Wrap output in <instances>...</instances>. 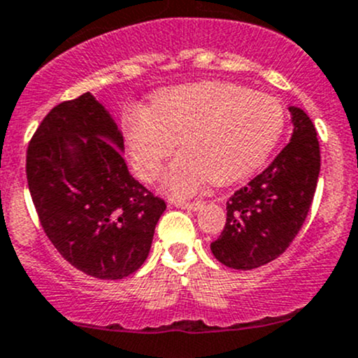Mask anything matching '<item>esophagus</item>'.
Returning <instances> with one entry per match:
<instances>
[{
    "mask_svg": "<svg viewBox=\"0 0 358 358\" xmlns=\"http://www.w3.org/2000/svg\"><path fill=\"white\" fill-rule=\"evenodd\" d=\"M176 208H182V209H189V211H199V209L202 208V202H175Z\"/></svg>",
    "mask_w": 358,
    "mask_h": 358,
    "instance_id": "esophagus-1",
    "label": "esophagus"
}]
</instances>
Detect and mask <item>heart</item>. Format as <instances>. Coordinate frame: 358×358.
I'll return each instance as SVG.
<instances>
[{"instance_id": "heart-1", "label": "heart", "mask_w": 358, "mask_h": 358, "mask_svg": "<svg viewBox=\"0 0 358 358\" xmlns=\"http://www.w3.org/2000/svg\"><path fill=\"white\" fill-rule=\"evenodd\" d=\"M286 126L280 100L232 83L204 81L162 90L147 109L122 115V135L136 175L152 182L176 145L183 152L162 176L171 197L206 183L230 185L258 171Z\"/></svg>"}]
</instances>
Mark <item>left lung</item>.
<instances>
[{"label":"left lung","instance_id":"1","mask_svg":"<svg viewBox=\"0 0 358 358\" xmlns=\"http://www.w3.org/2000/svg\"><path fill=\"white\" fill-rule=\"evenodd\" d=\"M292 135L272 164L227 202V223L211 252L236 270H252L279 258L305 223L320 171L312 119L291 106Z\"/></svg>","mask_w":358,"mask_h":358}]
</instances>
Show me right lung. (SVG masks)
<instances>
[{"instance_id": "add662e5", "label": "right lung", "mask_w": 358, "mask_h": 358, "mask_svg": "<svg viewBox=\"0 0 358 358\" xmlns=\"http://www.w3.org/2000/svg\"><path fill=\"white\" fill-rule=\"evenodd\" d=\"M124 140L92 95L59 103L27 149V183L45 234L81 272L117 280L149 256L166 204L128 171Z\"/></svg>"}]
</instances>
